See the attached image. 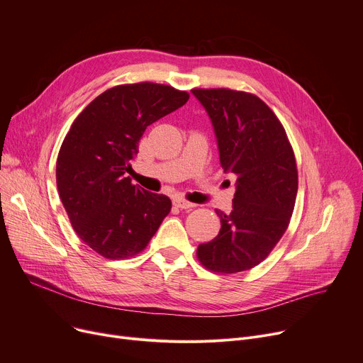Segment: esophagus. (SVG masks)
Masks as SVG:
<instances>
[{"mask_svg": "<svg viewBox=\"0 0 363 363\" xmlns=\"http://www.w3.org/2000/svg\"><path fill=\"white\" fill-rule=\"evenodd\" d=\"M173 203H174L177 208H180V209H189V208L196 206L195 203H191V202H189V201H184V199H182V198H176V199L173 201Z\"/></svg>", "mask_w": 363, "mask_h": 363, "instance_id": "34e87169", "label": "esophagus"}]
</instances>
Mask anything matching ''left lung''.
Returning <instances> with one entry per match:
<instances>
[{
    "mask_svg": "<svg viewBox=\"0 0 363 363\" xmlns=\"http://www.w3.org/2000/svg\"><path fill=\"white\" fill-rule=\"evenodd\" d=\"M214 125L220 162L238 177L233 211L216 209L218 236L198 246L209 271L236 274L261 264L286 233L297 195V167L281 121L257 95L191 89Z\"/></svg>",
    "mask_w": 363,
    "mask_h": 363,
    "instance_id": "1",
    "label": "left lung"
}]
</instances>
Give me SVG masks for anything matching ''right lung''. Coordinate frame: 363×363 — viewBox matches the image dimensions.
I'll return each instance as SVG.
<instances>
[{
    "label": "right lung",
    "mask_w": 363,
    "mask_h": 363,
    "mask_svg": "<svg viewBox=\"0 0 363 363\" xmlns=\"http://www.w3.org/2000/svg\"><path fill=\"white\" fill-rule=\"evenodd\" d=\"M189 99L186 91L140 82L96 96L73 121L57 158V187L77 236L106 259L140 253L172 211L165 195L127 173L151 125Z\"/></svg>",
    "instance_id": "add662e5"
}]
</instances>
